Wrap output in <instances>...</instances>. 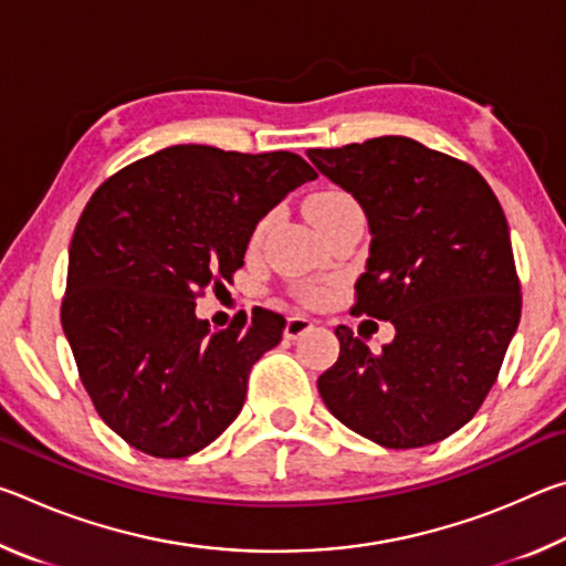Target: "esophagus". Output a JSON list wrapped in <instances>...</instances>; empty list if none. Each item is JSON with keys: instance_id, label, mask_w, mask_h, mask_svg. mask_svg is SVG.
<instances>
[{"instance_id": "1", "label": "esophagus", "mask_w": 566, "mask_h": 566, "mask_svg": "<svg viewBox=\"0 0 566 566\" xmlns=\"http://www.w3.org/2000/svg\"><path fill=\"white\" fill-rule=\"evenodd\" d=\"M312 327H314V322L310 317H302V314H292V317L286 319L284 337L286 339H300L302 334H306Z\"/></svg>"}]
</instances>
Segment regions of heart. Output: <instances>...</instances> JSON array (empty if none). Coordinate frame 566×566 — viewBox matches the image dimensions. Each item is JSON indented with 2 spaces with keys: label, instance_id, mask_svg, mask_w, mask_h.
I'll use <instances>...</instances> for the list:
<instances>
[{
  "label": "heart",
  "instance_id": "1",
  "mask_svg": "<svg viewBox=\"0 0 566 566\" xmlns=\"http://www.w3.org/2000/svg\"><path fill=\"white\" fill-rule=\"evenodd\" d=\"M357 214H359V207L347 195V191L327 189V191H319V195L306 199V217H310V222L317 227V232L342 222V219L357 217ZM300 294L304 296V300H312L314 296V292H310V290H304Z\"/></svg>",
  "mask_w": 566,
  "mask_h": 566
}]
</instances>
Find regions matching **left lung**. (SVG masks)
Instances as JSON below:
<instances>
[{
	"instance_id": "8db88e82",
	"label": "left lung",
	"mask_w": 566,
	"mask_h": 566,
	"mask_svg": "<svg viewBox=\"0 0 566 566\" xmlns=\"http://www.w3.org/2000/svg\"><path fill=\"white\" fill-rule=\"evenodd\" d=\"M306 157L367 217L369 256L352 312L395 324L381 352L334 329L339 359L317 379L324 405L379 447L442 442L482 407L520 327L500 199L474 167L409 137Z\"/></svg>"
}]
</instances>
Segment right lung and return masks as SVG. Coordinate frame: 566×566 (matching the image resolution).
I'll return each mask as SVG.
<instances>
[{
  "label": "right lung",
  "instance_id": "add662e5",
  "mask_svg": "<svg viewBox=\"0 0 566 566\" xmlns=\"http://www.w3.org/2000/svg\"><path fill=\"white\" fill-rule=\"evenodd\" d=\"M314 177L292 151L177 145L94 191L70 244L62 329L84 389L124 442L179 459L237 419L249 371L286 322L254 310L209 332L197 296L232 282L256 224Z\"/></svg>",
  "mask_w": 566,
  "mask_h": 566
}]
</instances>
